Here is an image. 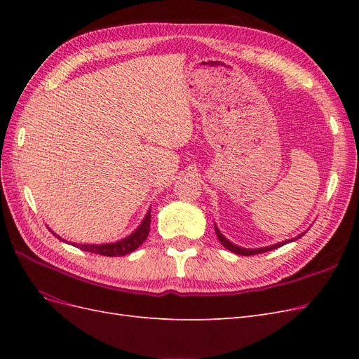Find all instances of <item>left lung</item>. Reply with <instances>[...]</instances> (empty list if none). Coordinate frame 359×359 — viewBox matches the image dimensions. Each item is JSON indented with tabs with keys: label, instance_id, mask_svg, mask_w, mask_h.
Returning <instances> with one entry per match:
<instances>
[{
	"label": "left lung",
	"instance_id": "left-lung-1",
	"mask_svg": "<svg viewBox=\"0 0 359 359\" xmlns=\"http://www.w3.org/2000/svg\"><path fill=\"white\" fill-rule=\"evenodd\" d=\"M215 233H217V238H219V241L223 244V247H226L227 250H231L232 253L241 255V256H253V255H259V253L271 252V250L278 248V247L285 245V244H287V243H290V241H295V240H298V238H301L306 232L298 235L297 238H292V240H287V241H283V243H278V244H274V245H269V247H262V248H244V247H238V245L232 244L229 240H227V238H224V235L219 231V227H217V226H215Z\"/></svg>",
	"mask_w": 359,
	"mask_h": 359
}]
</instances>
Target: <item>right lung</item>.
Returning <instances> with one entry per match:
<instances>
[{
  "label": "right lung",
  "mask_w": 359,
  "mask_h": 359,
  "mask_svg": "<svg viewBox=\"0 0 359 359\" xmlns=\"http://www.w3.org/2000/svg\"><path fill=\"white\" fill-rule=\"evenodd\" d=\"M149 224H151V210L147 212L145 219L142 220V223H140L137 229L133 233H130L128 236H126L124 240H121V241L109 243V244H76V243H72V245L83 250V252H90V253L102 255V256H112V257L126 256L128 253L135 252V250L140 244H144V241L147 240V236L149 233ZM53 235H55V233H53ZM55 236L61 241H66L58 235H55Z\"/></svg>",
  "instance_id": "1"
}]
</instances>
